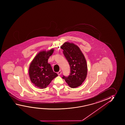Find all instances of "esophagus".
<instances>
[{"label": "esophagus", "instance_id": "obj_1", "mask_svg": "<svg viewBox=\"0 0 125 125\" xmlns=\"http://www.w3.org/2000/svg\"><path fill=\"white\" fill-rule=\"evenodd\" d=\"M62 74L61 71H60L59 72H58V73H57V74H58L59 75H61Z\"/></svg>", "mask_w": 125, "mask_h": 125}]
</instances>
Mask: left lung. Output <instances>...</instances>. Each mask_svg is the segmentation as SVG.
I'll use <instances>...</instances> for the list:
<instances>
[{
  "mask_svg": "<svg viewBox=\"0 0 125 125\" xmlns=\"http://www.w3.org/2000/svg\"><path fill=\"white\" fill-rule=\"evenodd\" d=\"M63 53L69 63L71 73L68 77H62L71 88L80 86L85 79L88 67L85 58L79 47L67 41L61 46Z\"/></svg>",
  "mask_w": 125,
  "mask_h": 125,
  "instance_id": "left-lung-1",
  "label": "left lung"
}]
</instances>
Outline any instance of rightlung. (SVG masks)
Masks as SVG:
<instances>
[{"label": "right lung", "mask_w": 125, "mask_h": 125, "mask_svg": "<svg viewBox=\"0 0 125 125\" xmlns=\"http://www.w3.org/2000/svg\"><path fill=\"white\" fill-rule=\"evenodd\" d=\"M54 49L40 51L30 63L28 73L31 82L41 89L47 88L51 82L58 76L53 72L48 60L52 55Z\"/></svg>", "instance_id": "add662e5"}]
</instances>
